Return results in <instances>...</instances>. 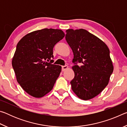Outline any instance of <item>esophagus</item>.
<instances>
[{"label": "esophagus", "instance_id": "esophagus-1", "mask_svg": "<svg viewBox=\"0 0 127 127\" xmlns=\"http://www.w3.org/2000/svg\"><path fill=\"white\" fill-rule=\"evenodd\" d=\"M68 68V66L67 65L62 66V70H63V71H65V70L67 69Z\"/></svg>", "mask_w": 127, "mask_h": 127}]
</instances>
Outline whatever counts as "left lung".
<instances>
[{"label":"left lung","instance_id":"left-lung-1","mask_svg":"<svg viewBox=\"0 0 127 127\" xmlns=\"http://www.w3.org/2000/svg\"><path fill=\"white\" fill-rule=\"evenodd\" d=\"M65 39L74 55V77L72 90L83 100L93 98L108 85L114 66L110 51L104 42L84 29L66 30Z\"/></svg>","mask_w":127,"mask_h":127}]
</instances>
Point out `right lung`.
Segmentation results:
<instances>
[{
	"label": "right lung",
	"instance_id": "obj_1",
	"mask_svg": "<svg viewBox=\"0 0 127 127\" xmlns=\"http://www.w3.org/2000/svg\"><path fill=\"white\" fill-rule=\"evenodd\" d=\"M64 36L61 30L44 29L27 33L17 44L12 66L18 83L30 96L40 98L52 90L62 66L46 61L53 57L54 46Z\"/></svg>",
	"mask_w": 127,
	"mask_h": 127
}]
</instances>
